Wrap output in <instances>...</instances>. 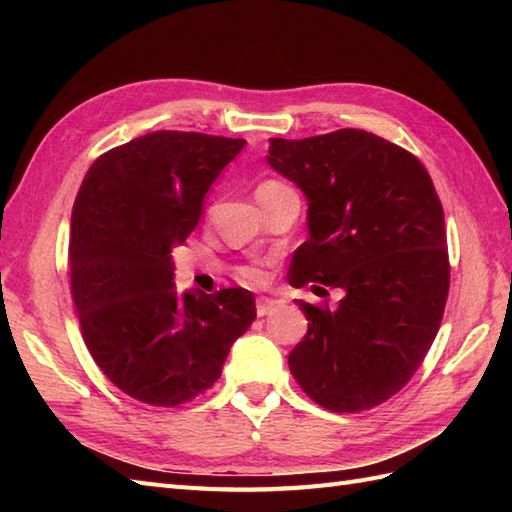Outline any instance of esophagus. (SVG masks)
I'll use <instances>...</instances> for the list:
<instances>
[{"label": "esophagus", "instance_id": "1", "mask_svg": "<svg viewBox=\"0 0 512 512\" xmlns=\"http://www.w3.org/2000/svg\"><path fill=\"white\" fill-rule=\"evenodd\" d=\"M279 306H281L279 299H270V297L257 299V317H268V314H273Z\"/></svg>", "mask_w": 512, "mask_h": 512}]
</instances>
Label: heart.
I'll use <instances>...</instances> for the list:
<instances>
[{"mask_svg":"<svg viewBox=\"0 0 512 512\" xmlns=\"http://www.w3.org/2000/svg\"><path fill=\"white\" fill-rule=\"evenodd\" d=\"M275 184H279V182L268 180V182H264V184H259V187H275ZM237 277L242 279V281H246V284H262V281L266 279V273H264L262 266L250 264V266H242V268H239V270H237Z\"/></svg>","mask_w":512,"mask_h":512,"instance_id":"b5f03b06","label":"heart"}]
</instances>
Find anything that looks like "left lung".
I'll return each mask as SVG.
<instances>
[{"mask_svg":"<svg viewBox=\"0 0 512 512\" xmlns=\"http://www.w3.org/2000/svg\"><path fill=\"white\" fill-rule=\"evenodd\" d=\"M268 162L308 198L310 237L292 255L290 286L345 292L336 310L299 301L308 332L290 372L334 413L378 407L416 374L449 297L447 228L429 171L363 129L273 138Z\"/></svg>","mask_w":512,"mask_h":512,"instance_id":"8db88e82","label":"left lung"}]
</instances>
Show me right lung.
Instances as JSON below:
<instances>
[{"mask_svg": "<svg viewBox=\"0 0 512 512\" xmlns=\"http://www.w3.org/2000/svg\"><path fill=\"white\" fill-rule=\"evenodd\" d=\"M242 147V138L162 129L105 151L76 193L68 259L83 341L101 372L145 405L204 394L255 321L244 288L178 295L171 259Z\"/></svg>", "mask_w": 512, "mask_h": 512, "instance_id": "right-lung-1", "label": "right lung"}]
</instances>
